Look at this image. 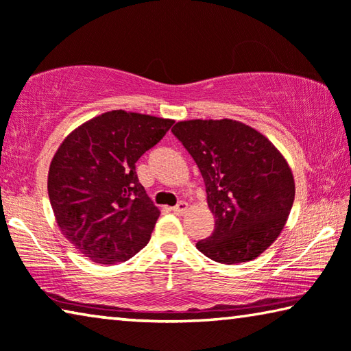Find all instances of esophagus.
Masks as SVG:
<instances>
[{
	"mask_svg": "<svg viewBox=\"0 0 351 351\" xmlns=\"http://www.w3.org/2000/svg\"><path fill=\"white\" fill-rule=\"evenodd\" d=\"M186 210H188L186 202H179V204L172 208V211H174V214H177V216H183V214L186 213Z\"/></svg>",
	"mask_w": 351,
	"mask_h": 351,
	"instance_id": "34e87169",
	"label": "esophagus"
}]
</instances>
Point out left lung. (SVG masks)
<instances>
[{
    "label": "left lung",
    "mask_w": 351,
    "mask_h": 351,
    "mask_svg": "<svg viewBox=\"0 0 351 351\" xmlns=\"http://www.w3.org/2000/svg\"><path fill=\"white\" fill-rule=\"evenodd\" d=\"M171 131L199 166L216 219L213 234L195 247L226 265L256 259L290 216L294 179L287 160L265 135L236 120L179 121Z\"/></svg>",
    "instance_id": "obj_1"
}]
</instances>
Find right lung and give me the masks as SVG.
I'll list each match as a JSON object with an SVG mask.
<instances>
[{
  "label": "right lung",
  "instance_id": "add662e5",
  "mask_svg": "<svg viewBox=\"0 0 351 351\" xmlns=\"http://www.w3.org/2000/svg\"><path fill=\"white\" fill-rule=\"evenodd\" d=\"M174 120L110 110L83 123L51 162L47 193L61 232L92 262H126L149 242L160 211L135 163Z\"/></svg>",
  "mask_w": 351,
  "mask_h": 351
}]
</instances>
